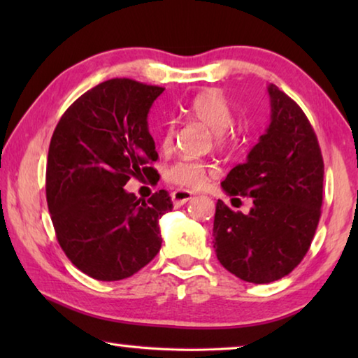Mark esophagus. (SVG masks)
Wrapping results in <instances>:
<instances>
[{"instance_id":"esophagus-1","label":"esophagus","mask_w":358,"mask_h":358,"mask_svg":"<svg viewBox=\"0 0 358 358\" xmlns=\"http://www.w3.org/2000/svg\"><path fill=\"white\" fill-rule=\"evenodd\" d=\"M192 197L194 196L189 191H183V189H177L172 194V201L175 205H177V207H180V205H185L187 201H191Z\"/></svg>"}]
</instances>
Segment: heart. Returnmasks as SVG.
<instances>
[{
    "label": "heart",
    "instance_id": "heart-1",
    "mask_svg": "<svg viewBox=\"0 0 358 358\" xmlns=\"http://www.w3.org/2000/svg\"><path fill=\"white\" fill-rule=\"evenodd\" d=\"M186 115L192 120L201 121L202 124L215 132V143L220 148L229 147L234 141V110L229 102L222 98L216 90H205V92L194 96L186 107ZM175 129L172 124H166L159 136V145L162 150H169L173 143ZM210 173V167L201 161L181 159L166 171V178L172 183L186 189H197L201 187Z\"/></svg>",
    "mask_w": 358,
    "mask_h": 358
}]
</instances>
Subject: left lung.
Returning a JSON list of instances; mask_svg holds the SVG:
<instances>
[{"label":"left lung","instance_id":"left-lung-1","mask_svg":"<svg viewBox=\"0 0 358 358\" xmlns=\"http://www.w3.org/2000/svg\"><path fill=\"white\" fill-rule=\"evenodd\" d=\"M266 92L268 128L221 183L237 201L251 197L252 207L243 215L217 201L213 222L217 260L254 284L281 280L301 262L316 234L324 189V159L310 120L276 85Z\"/></svg>","mask_w":358,"mask_h":358}]
</instances>
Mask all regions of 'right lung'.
<instances>
[{"instance_id":"right-lung-1","label":"right lung","mask_w":358,"mask_h":358,"mask_svg":"<svg viewBox=\"0 0 358 358\" xmlns=\"http://www.w3.org/2000/svg\"><path fill=\"white\" fill-rule=\"evenodd\" d=\"M164 88L110 78L63 113L47 157L45 194L58 243L85 275L129 278L161 250L159 220L172 211L169 192L148 201L124 189L151 178L157 159L148 112Z\"/></svg>"}]
</instances>
